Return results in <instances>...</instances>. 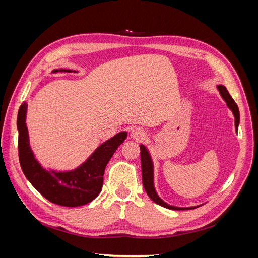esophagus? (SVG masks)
<instances>
[{
    "mask_svg": "<svg viewBox=\"0 0 258 258\" xmlns=\"http://www.w3.org/2000/svg\"><path fill=\"white\" fill-rule=\"evenodd\" d=\"M131 137L136 140L143 139L145 137V131L141 128H134L131 131Z\"/></svg>",
    "mask_w": 258,
    "mask_h": 258,
    "instance_id": "obj_1",
    "label": "esophagus"
}]
</instances>
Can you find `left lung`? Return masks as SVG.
<instances>
[{
  "instance_id": "1",
  "label": "left lung",
  "mask_w": 258,
  "mask_h": 258,
  "mask_svg": "<svg viewBox=\"0 0 258 258\" xmlns=\"http://www.w3.org/2000/svg\"><path fill=\"white\" fill-rule=\"evenodd\" d=\"M217 89L220 91L222 98L225 100V102L227 103L228 107L232 111L233 116H235V124H236V129L238 130V126H239V121H240V114H239V108L237 103L235 102L230 95L228 93L227 89H226L223 85H218ZM140 150H141V167H142V181H143V186L144 189L146 191V194L148 195L154 202L156 204L165 207L167 209H171V210H187V209H194V208H176V207H172L167 205L166 202H163L158 196L157 194L155 191L154 188V184H153V163L150 157V154H148L147 150L145 148L144 145L140 146ZM196 208V207H195Z\"/></svg>"
}]
</instances>
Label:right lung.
I'll use <instances>...</instances> for the list:
<instances>
[{
    "instance_id": "obj_1",
    "label": "right lung",
    "mask_w": 258,
    "mask_h": 258,
    "mask_svg": "<svg viewBox=\"0 0 258 258\" xmlns=\"http://www.w3.org/2000/svg\"><path fill=\"white\" fill-rule=\"evenodd\" d=\"M64 71L71 72L70 70ZM53 72H57V70ZM27 106L23 101L17 117L18 156L23 174L34 188L52 204L63 207H80L89 204L102 189L105 167L117 147L127 138V132H119L100 145L76 170L70 172H48L36 161L29 145L26 126Z\"/></svg>"
}]
</instances>
